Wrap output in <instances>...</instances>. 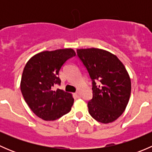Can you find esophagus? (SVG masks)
Instances as JSON below:
<instances>
[{"mask_svg": "<svg viewBox=\"0 0 152 152\" xmlns=\"http://www.w3.org/2000/svg\"><path fill=\"white\" fill-rule=\"evenodd\" d=\"M75 96H76L77 98H80L81 97V94H80V93H79V91H77V92H76V93H75Z\"/></svg>", "mask_w": 152, "mask_h": 152, "instance_id": "esophagus-1", "label": "esophagus"}]
</instances>
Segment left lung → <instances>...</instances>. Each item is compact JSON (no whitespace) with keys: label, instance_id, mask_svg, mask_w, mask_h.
Listing matches in <instances>:
<instances>
[{"label":"left lung","instance_id":"8db88e82","mask_svg":"<svg viewBox=\"0 0 152 152\" xmlns=\"http://www.w3.org/2000/svg\"><path fill=\"white\" fill-rule=\"evenodd\" d=\"M77 54L93 84L89 113L100 123L115 121L123 114L131 94V79L126 67L115 55L103 49H77Z\"/></svg>","mask_w":152,"mask_h":152}]
</instances>
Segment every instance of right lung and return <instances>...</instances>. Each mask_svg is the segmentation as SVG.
Returning a JSON list of instances; mask_svg holds the SVG:
<instances>
[{"mask_svg":"<svg viewBox=\"0 0 152 152\" xmlns=\"http://www.w3.org/2000/svg\"><path fill=\"white\" fill-rule=\"evenodd\" d=\"M76 56L72 48L45 50L32 56L23 69L20 90L24 100L34 113L44 121H55L70 111L71 93L60 89L59 72L63 64Z\"/></svg>","mask_w":152,"mask_h":152,"instance_id":"1","label":"right lung"}]
</instances>
